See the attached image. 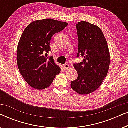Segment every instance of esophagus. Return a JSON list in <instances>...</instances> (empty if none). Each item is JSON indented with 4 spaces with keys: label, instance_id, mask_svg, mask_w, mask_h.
I'll return each instance as SVG.
<instances>
[{
    "label": "esophagus",
    "instance_id": "esophagus-1",
    "mask_svg": "<svg viewBox=\"0 0 128 128\" xmlns=\"http://www.w3.org/2000/svg\"><path fill=\"white\" fill-rule=\"evenodd\" d=\"M64 69H65L66 70V69H69V68H70L69 64H64Z\"/></svg>",
    "mask_w": 128,
    "mask_h": 128
}]
</instances>
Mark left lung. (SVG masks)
I'll list each match as a JSON object with an SVG mask.
<instances>
[{
	"mask_svg": "<svg viewBox=\"0 0 128 128\" xmlns=\"http://www.w3.org/2000/svg\"><path fill=\"white\" fill-rule=\"evenodd\" d=\"M78 39V57L83 62L74 64L78 73L71 87L78 94L86 95L97 90L102 84L109 70L110 54L102 31L98 26L87 22L76 24Z\"/></svg>",
	"mask_w": 128,
	"mask_h": 128,
	"instance_id": "1",
	"label": "left lung"
}]
</instances>
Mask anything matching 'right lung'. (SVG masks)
I'll use <instances>...</instances> for the list:
<instances>
[{"label": "right lung", "mask_w": 128, "mask_h": 128, "mask_svg": "<svg viewBox=\"0 0 128 128\" xmlns=\"http://www.w3.org/2000/svg\"><path fill=\"white\" fill-rule=\"evenodd\" d=\"M68 25L66 22L46 18L34 21L24 30L17 48V66L22 78L32 88H47L60 73V67L53 57H48V54L52 36Z\"/></svg>", "instance_id": "right-lung-1"}]
</instances>
